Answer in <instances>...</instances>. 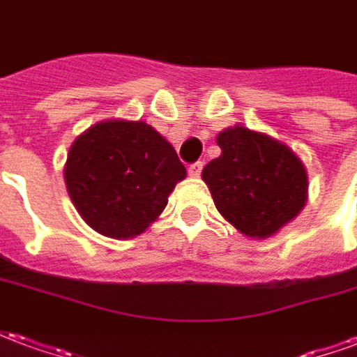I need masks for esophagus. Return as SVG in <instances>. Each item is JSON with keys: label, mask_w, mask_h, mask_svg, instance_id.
Listing matches in <instances>:
<instances>
[{"label": "esophagus", "mask_w": 357, "mask_h": 357, "mask_svg": "<svg viewBox=\"0 0 357 357\" xmlns=\"http://www.w3.org/2000/svg\"><path fill=\"white\" fill-rule=\"evenodd\" d=\"M202 166H204V164L202 162H195V164H191V166H189V176H191V178H199V176H201V172H202Z\"/></svg>", "instance_id": "esophagus-1"}]
</instances>
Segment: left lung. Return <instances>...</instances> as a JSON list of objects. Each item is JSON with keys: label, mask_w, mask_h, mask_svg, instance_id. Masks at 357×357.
<instances>
[{"label": "left lung", "mask_w": 357, "mask_h": 357, "mask_svg": "<svg viewBox=\"0 0 357 357\" xmlns=\"http://www.w3.org/2000/svg\"><path fill=\"white\" fill-rule=\"evenodd\" d=\"M222 155L202 170L218 212L243 235L268 239L307 201V172L281 141L245 126L220 132Z\"/></svg>", "instance_id": "obj_1"}]
</instances>
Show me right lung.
Listing matches in <instances>:
<instances>
[{"label": "right lung", "mask_w": 357, "mask_h": 357, "mask_svg": "<svg viewBox=\"0 0 357 357\" xmlns=\"http://www.w3.org/2000/svg\"><path fill=\"white\" fill-rule=\"evenodd\" d=\"M185 166L143 120H102L76 137L65 164L70 201L86 224L110 239H132L168 204Z\"/></svg>", "instance_id": "1"}]
</instances>
